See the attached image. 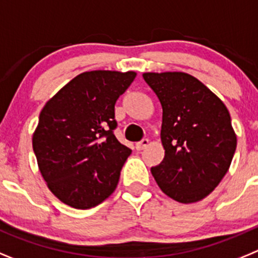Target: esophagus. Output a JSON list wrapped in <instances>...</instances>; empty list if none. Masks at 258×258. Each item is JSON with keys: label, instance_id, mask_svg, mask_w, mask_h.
<instances>
[{"label": "esophagus", "instance_id": "1", "mask_svg": "<svg viewBox=\"0 0 258 258\" xmlns=\"http://www.w3.org/2000/svg\"><path fill=\"white\" fill-rule=\"evenodd\" d=\"M148 144H149V140H148V139H143V140H141V141L136 143V150L145 149L146 146H148Z\"/></svg>", "mask_w": 258, "mask_h": 258}]
</instances>
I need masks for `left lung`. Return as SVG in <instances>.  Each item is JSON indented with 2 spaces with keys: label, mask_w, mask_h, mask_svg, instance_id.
Segmentation results:
<instances>
[{
  "label": "left lung",
  "mask_w": 258,
  "mask_h": 258,
  "mask_svg": "<svg viewBox=\"0 0 258 258\" xmlns=\"http://www.w3.org/2000/svg\"><path fill=\"white\" fill-rule=\"evenodd\" d=\"M162 105V163L152 167L158 186L180 203L213 191L227 172L236 136L225 104L208 87L182 72L144 73Z\"/></svg>",
  "instance_id": "left-lung-1"
}]
</instances>
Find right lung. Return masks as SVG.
Segmentation results:
<instances>
[{"label":"right lung","mask_w":258,"mask_h":258,"mask_svg":"<svg viewBox=\"0 0 258 258\" xmlns=\"http://www.w3.org/2000/svg\"><path fill=\"white\" fill-rule=\"evenodd\" d=\"M135 72H85L46 103L33 152L48 189L62 203L92 208L117 187L132 150L114 136V105Z\"/></svg>","instance_id":"right-lung-1"}]
</instances>
